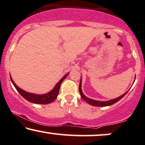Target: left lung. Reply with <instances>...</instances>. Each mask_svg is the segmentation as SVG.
Wrapping results in <instances>:
<instances>
[{
    "label": "left lung",
    "instance_id": "obj_1",
    "mask_svg": "<svg viewBox=\"0 0 145 145\" xmlns=\"http://www.w3.org/2000/svg\"><path fill=\"white\" fill-rule=\"evenodd\" d=\"M81 87V81H80L79 90L80 95H81V98H83V100H85V101L87 102L88 104H89V105H93V106H110V105H113V104L116 103L117 102H118L119 100L121 99V98H123V97L127 93V91L126 93H125L124 94L122 95V96L118 97V98H115V99L110 100H108V101H106V102H101V101H98V100H91V99H90V98H87V97L86 96H84V95H83V93H82Z\"/></svg>",
    "mask_w": 145,
    "mask_h": 145
}]
</instances>
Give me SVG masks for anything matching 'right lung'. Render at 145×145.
<instances>
[{"label":"right lung","mask_w":145,"mask_h":145,"mask_svg":"<svg viewBox=\"0 0 145 145\" xmlns=\"http://www.w3.org/2000/svg\"><path fill=\"white\" fill-rule=\"evenodd\" d=\"M67 74H66V75L64 76V77H63L62 79L57 83V84H56L55 88H54V89H53L52 91H51L50 92H49L48 93H46V94H43V95L33 94V93H30L24 91V90L20 89V88H18V87L15 85V83L13 82V81L12 80L11 76H10V77H11V82L13 83V85H14L15 89L18 90V92L20 93V95H21L22 96H23L25 100H27L28 101L32 103L45 105V104H49V103H52L53 101H54V100H56V98H57V95H58L61 83H62V81H64V79L66 77Z\"/></svg>","instance_id":"right-lung-1"}]
</instances>
